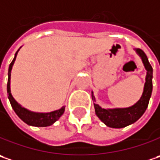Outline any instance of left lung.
Returning <instances> with one entry per match:
<instances>
[{"label":"left lung","instance_id":"1","mask_svg":"<svg viewBox=\"0 0 160 160\" xmlns=\"http://www.w3.org/2000/svg\"><path fill=\"white\" fill-rule=\"evenodd\" d=\"M136 52L141 56L145 69L147 71L146 82L144 84L142 96L140 98V100L130 108H114V109H105L99 107L98 104L94 103L96 115L108 127L122 128L127 125H130L135 122L144 114V112L148 108L149 98L152 93L153 69L149 62L146 53L142 49H136ZM92 99L96 101L93 92H92Z\"/></svg>","mask_w":160,"mask_h":160}]
</instances>
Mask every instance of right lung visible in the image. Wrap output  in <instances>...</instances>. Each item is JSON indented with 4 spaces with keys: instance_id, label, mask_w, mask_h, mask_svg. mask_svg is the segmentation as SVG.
<instances>
[{
    "instance_id": "1",
    "label": "right lung",
    "mask_w": 160,
    "mask_h": 160,
    "mask_svg": "<svg viewBox=\"0 0 160 160\" xmlns=\"http://www.w3.org/2000/svg\"><path fill=\"white\" fill-rule=\"evenodd\" d=\"M19 50V49H18ZM15 53L14 59L12 60V62L10 64L9 67V72H8V83H7V92H8V98L11 102V105L13 110L15 111V113L22 120L25 122L27 124L32 125V126H38V127H45V126H50L52 125L53 122L57 121L60 117L64 113V109L65 107H62L61 109L52 111L50 113H35L31 112L25 108H22L17 101L15 100L12 97L11 93V72L12 66L14 64V62L16 60V56L18 52Z\"/></svg>"
}]
</instances>
